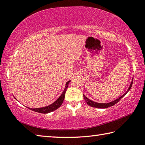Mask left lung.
I'll return each mask as SVG.
<instances>
[{
	"mask_svg": "<svg viewBox=\"0 0 145 145\" xmlns=\"http://www.w3.org/2000/svg\"><path fill=\"white\" fill-rule=\"evenodd\" d=\"M132 83H133V80H132V81L131 82V85H130V87L129 88V89L127 90V91L125 93L124 95H123L122 96L120 97L119 99H118L116 100H115L114 101H112L111 102H109V103H107V104H103V103H97V102H95L92 101V100H89V99H88V98L85 96L84 95H83V96H84V99L85 100V101L86 102V104L88 105H89V106L91 107H97V108H107V107H111L112 105H114L116 104V103L118 102L120 100H121L123 97L125 95L127 92L129 91L131 89V88L132 87Z\"/></svg>",
	"mask_w": 145,
	"mask_h": 145,
	"instance_id": "1",
	"label": "left lung"
}]
</instances>
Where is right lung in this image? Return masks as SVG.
I'll return each instance as SVG.
<instances>
[{
  "label": "right lung",
  "mask_w": 145,
  "mask_h": 145,
  "mask_svg": "<svg viewBox=\"0 0 145 145\" xmlns=\"http://www.w3.org/2000/svg\"><path fill=\"white\" fill-rule=\"evenodd\" d=\"M70 82V80L68 81L66 84V88L64 91L63 92L62 94H61V96L58 98V99L56 100V102H54L53 104H50L48 105V106L46 107H41V108H35V109H33V108H29V109L32 110V111H35V112H40V113H43V114H46V113H48V112H52L54 111H55L56 109H58L59 107H60V106L62 105L63 100L65 99V93L67 91V88H68V84Z\"/></svg>",
  "instance_id": "right-lung-1"
}]
</instances>
